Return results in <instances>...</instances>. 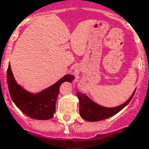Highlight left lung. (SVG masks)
<instances>
[{"mask_svg":"<svg viewBox=\"0 0 149 149\" xmlns=\"http://www.w3.org/2000/svg\"><path fill=\"white\" fill-rule=\"evenodd\" d=\"M136 91H133L130 99L125 102L122 105L116 107H104L94 102L91 99H89L85 94L78 91L77 93L79 102H80V114L84 119L88 122H97L101 120L108 118L110 117L113 116L127 105L132 100L133 95Z\"/></svg>","mask_w":149,"mask_h":149,"instance_id":"left-lung-1","label":"left lung"}]
</instances>
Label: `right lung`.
I'll use <instances>...</instances> for the list:
<instances>
[{
  "mask_svg": "<svg viewBox=\"0 0 149 149\" xmlns=\"http://www.w3.org/2000/svg\"><path fill=\"white\" fill-rule=\"evenodd\" d=\"M74 78L73 76L67 74L54 84L39 93L33 94L16 83L11 66L8 65L7 70L8 87L13 101L24 114L38 120H47L53 118L61 84L65 81L72 82Z\"/></svg>",
  "mask_w": 149,
  "mask_h": 149,
  "instance_id": "obj_1",
  "label": "right lung"
}]
</instances>
